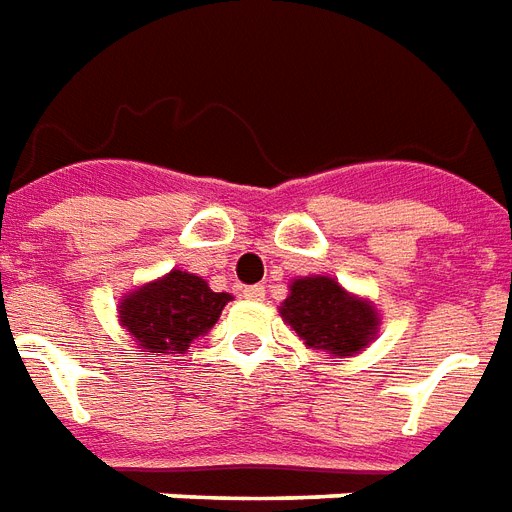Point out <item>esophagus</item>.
Returning <instances> with one entry per match:
<instances>
[{"label":"esophagus","instance_id":"obj_1","mask_svg":"<svg viewBox=\"0 0 512 512\" xmlns=\"http://www.w3.org/2000/svg\"><path fill=\"white\" fill-rule=\"evenodd\" d=\"M241 295H244L246 301H263V298H266V287H263V285H246L244 290H241Z\"/></svg>","mask_w":512,"mask_h":512}]
</instances>
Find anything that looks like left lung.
Listing matches in <instances>:
<instances>
[{"label": "left lung", "instance_id": "1", "mask_svg": "<svg viewBox=\"0 0 512 512\" xmlns=\"http://www.w3.org/2000/svg\"><path fill=\"white\" fill-rule=\"evenodd\" d=\"M282 317L312 350L352 355L363 350L377 328V314L328 276L295 279L282 306Z\"/></svg>", "mask_w": 512, "mask_h": 512}]
</instances>
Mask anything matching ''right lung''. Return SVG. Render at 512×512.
I'll return each instance as SVG.
<instances>
[{
    "instance_id": "add662e5",
    "label": "right lung",
    "mask_w": 512,
    "mask_h": 512,
    "mask_svg": "<svg viewBox=\"0 0 512 512\" xmlns=\"http://www.w3.org/2000/svg\"><path fill=\"white\" fill-rule=\"evenodd\" d=\"M227 301L230 295L214 293L200 276L170 271L127 295L119 317L143 352H184L195 336L217 323Z\"/></svg>"
}]
</instances>
